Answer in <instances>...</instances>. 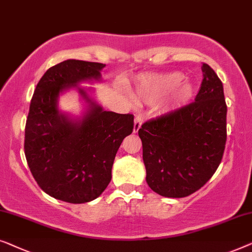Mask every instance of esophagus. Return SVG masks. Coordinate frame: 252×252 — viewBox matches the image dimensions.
Listing matches in <instances>:
<instances>
[{
	"label": "esophagus",
	"instance_id": "34e87169",
	"mask_svg": "<svg viewBox=\"0 0 252 252\" xmlns=\"http://www.w3.org/2000/svg\"><path fill=\"white\" fill-rule=\"evenodd\" d=\"M141 123H143V115H136L134 118V125H133V132H137L140 129Z\"/></svg>",
	"mask_w": 252,
	"mask_h": 252
}]
</instances>
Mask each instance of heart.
Listing matches in <instances>:
<instances>
[{"label": "heart", "mask_w": 252, "mask_h": 252, "mask_svg": "<svg viewBox=\"0 0 252 252\" xmlns=\"http://www.w3.org/2000/svg\"><path fill=\"white\" fill-rule=\"evenodd\" d=\"M183 79V74L178 72L144 77L136 88V98L150 105L164 98L161 105L164 111L180 107L187 104L194 94L193 84Z\"/></svg>", "instance_id": "b5f03b06"}]
</instances>
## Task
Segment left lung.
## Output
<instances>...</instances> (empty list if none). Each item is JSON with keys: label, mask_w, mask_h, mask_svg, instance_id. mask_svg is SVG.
Here are the masks:
<instances>
[{"label": "left lung", "mask_w": 252, "mask_h": 252, "mask_svg": "<svg viewBox=\"0 0 252 252\" xmlns=\"http://www.w3.org/2000/svg\"><path fill=\"white\" fill-rule=\"evenodd\" d=\"M203 80L195 100L151 119L139 130L146 182L165 197H185L214 176L224 155V88L215 70L202 65Z\"/></svg>", "instance_id": "1"}]
</instances>
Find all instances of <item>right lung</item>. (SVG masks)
Returning a JSON list of instances; mask_svg holds the SVG:
<instances>
[{"label":"right lung","instance_id":"right-lung-1","mask_svg":"<svg viewBox=\"0 0 252 252\" xmlns=\"http://www.w3.org/2000/svg\"><path fill=\"white\" fill-rule=\"evenodd\" d=\"M100 63L69 59L49 68L31 100L24 150L37 185L49 195L68 203L97 198L112 179L119 147L133 130L132 114L106 112L79 89L90 104L82 121L60 114V92L86 80L100 79Z\"/></svg>","mask_w":252,"mask_h":252}]
</instances>
